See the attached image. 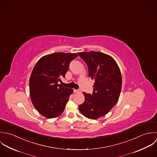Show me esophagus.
<instances>
[{"instance_id": "obj_1", "label": "esophagus", "mask_w": 157, "mask_h": 157, "mask_svg": "<svg viewBox=\"0 0 157 157\" xmlns=\"http://www.w3.org/2000/svg\"><path fill=\"white\" fill-rule=\"evenodd\" d=\"M74 92L75 93H79V92H81V90H74Z\"/></svg>"}]
</instances>
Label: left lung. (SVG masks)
<instances>
[{
  "mask_svg": "<svg viewBox=\"0 0 157 157\" xmlns=\"http://www.w3.org/2000/svg\"><path fill=\"white\" fill-rule=\"evenodd\" d=\"M78 54L88 65L89 76L94 80L93 94L83 92L85 101L78 108L86 118L96 120L105 115L118 102L122 87L121 71L115 59L107 54L98 52Z\"/></svg>",
  "mask_w": 157,
  "mask_h": 157,
  "instance_id": "1",
  "label": "left lung"
}]
</instances>
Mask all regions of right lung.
Segmentation results:
<instances>
[{"mask_svg": "<svg viewBox=\"0 0 157 157\" xmlns=\"http://www.w3.org/2000/svg\"><path fill=\"white\" fill-rule=\"evenodd\" d=\"M75 53H54L42 56L36 63L30 78V94L37 112L47 118L63 113L73 90L59 84L65 77Z\"/></svg>", "mask_w": 157, "mask_h": 157, "instance_id": "add662e5", "label": "right lung"}]
</instances>
